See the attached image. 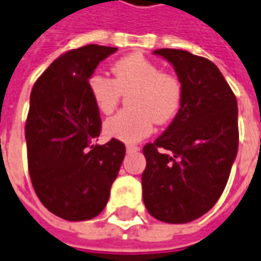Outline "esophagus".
Here are the masks:
<instances>
[{
	"instance_id": "esophagus-1",
	"label": "esophagus",
	"mask_w": 261,
	"mask_h": 261,
	"mask_svg": "<svg viewBox=\"0 0 261 261\" xmlns=\"http://www.w3.org/2000/svg\"><path fill=\"white\" fill-rule=\"evenodd\" d=\"M125 148H127V151H128V152H131V151H140V147L133 145V144H127V145H125Z\"/></svg>"
}]
</instances>
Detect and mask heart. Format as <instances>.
Wrapping results in <instances>:
<instances>
[{"label":"heart","mask_w":261,"mask_h":261,"mask_svg":"<svg viewBox=\"0 0 261 261\" xmlns=\"http://www.w3.org/2000/svg\"><path fill=\"white\" fill-rule=\"evenodd\" d=\"M113 80L94 73L89 92L100 113L112 114L121 94L128 96V107L109 118L105 131L125 143H134L152 131L154 121L165 124L181 107L182 83L178 76L162 72V67L141 54L124 56L112 66Z\"/></svg>","instance_id":"heart-1"}]
</instances>
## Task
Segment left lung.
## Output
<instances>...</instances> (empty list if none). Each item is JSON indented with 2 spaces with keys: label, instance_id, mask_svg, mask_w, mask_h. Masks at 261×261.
I'll return each mask as SVG.
<instances>
[{
  "label": "left lung",
  "instance_id": "left-lung-1",
  "mask_svg": "<svg viewBox=\"0 0 261 261\" xmlns=\"http://www.w3.org/2000/svg\"><path fill=\"white\" fill-rule=\"evenodd\" d=\"M152 54L172 65L182 101L168 128L143 149L144 205L161 222L188 223L212 209L229 179L239 145L238 101L209 59L181 49Z\"/></svg>",
  "mask_w": 261,
  "mask_h": 261
}]
</instances>
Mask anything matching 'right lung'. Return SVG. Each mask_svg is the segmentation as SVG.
I'll use <instances>...</instances> for the list:
<instances>
[{
  "instance_id": "1",
  "label": "right lung",
  "mask_w": 261,
  "mask_h": 261,
  "mask_svg": "<svg viewBox=\"0 0 261 261\" xmlns=\"http://www.w3.org/2000/svg\"><path fill=\"white\" fill-rule=\"evenodd\" d=\"M117 48L86 45L50 63L31 93L25 138L31 181L43 206L65 220L96 218L107 205L125 155L116 138L100 136L99 109L89 79Z\"/></svg>"
}]
</instances>
